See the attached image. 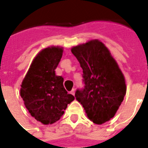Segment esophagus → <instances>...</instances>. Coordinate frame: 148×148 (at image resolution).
Returning <instances> with one entry per match:
<instances>
[{
	"instance_id": "1",
	"label": "esophagus",
	"mask_w": 148,
	"mask_h": 148,
	"mask_svg": "<svg viewBox=\"0 0 148 148\" xmlns=\"http://www.w3.org/2000/svg\"><path fill=\"white\" fill-rule=\"evenodd\" d=\"M71 94H72V95H73V96L75 95V89L73 88L72 91H71Z\"/></svg>"
}]
</instances>
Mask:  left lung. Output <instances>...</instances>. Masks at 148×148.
<instances>
[{"label":"left lung","instance_id":"obj_1","mask_svg":"<svg viewBox=\"0 0 148 148\" xmlns=\"http://www.w3.org/2000/svg\"><path fill=\"white\" fill-rule=\"evenodd\" d=\"M83 69L84 88L77 89L76 99L87 116L102 124L115 116L126 94L125 79L109 50L98 40L72 49Z\"/></svg>","mask_w":148,"mask_h":148}]
</instances>
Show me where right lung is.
I'll return each mask as SVG.
<instances>
[{"mask_svg": "<svg viewBox=\"0 0 148 148\" xmlns=\"http://www.w3.org/2000/svg\"><path fill=\"white\" fill-rule=\"evenodd\" d=\"M63 48L49 47L36 56L22 81L21 96L32 117L43 124L58 121L75 97L66 91L62 76L55 69L62 57Z\"/></svg>", "mask_w": 148, "mask_h": 148, "instance_id": "add662e5", "label": "right lung"}]
</instances>
